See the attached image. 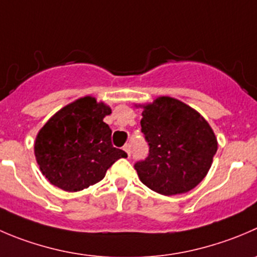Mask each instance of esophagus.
<instances>
[{"instance_id":"34e87169","label":"esophagus","mask_w":257,"mask_h":257,"mask_svg":"<svg viewBox=\"0 0 257 257\" xmlns=\"http://www.w3.org/2000/svg\"><path fill=\"white\" fill-rule=\"evenodd\" d=\"M124 151L126 152L128 157H131V154H132V146H131V144H125V146H124Z\"/></svg>"}]
</instances>
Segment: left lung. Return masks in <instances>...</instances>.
I'll list each match as a JSON object with an SVG mask.
<instances>
[{"label":"left lung","mask_w":257,"mask_h":257,"mask_svg":"<svg viewBox=\"0 0 257 257\" xmlns=\"http://www.w3.org/2000/svg\"><path fill=\"white\" fill-rule=\"evenodd\" d=\"M143 108L141 131L149 151L134 164L139 178L164 196L191 191L205 178L217 152L210 124L195 109L169 96Z\"/></svg>","instance_id":"1"}]
</instances>
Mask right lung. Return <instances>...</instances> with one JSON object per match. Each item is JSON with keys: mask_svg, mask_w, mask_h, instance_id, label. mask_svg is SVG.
Segmentation results:
<instances>
[{"mask_svg": "<svg viewBox=\"0 0 257 257\" xmlns=\"http://www.w3.org/2000/svg\"><path fill=\"white\" fill-rule=\"evenodd\" d=\"M111 113L85 96L57 111L39 132L35 156L50 183L78 192L98 183L126 153L111 144V129L103 119Z\"/></svg>", "mask_w": 257, "mask_h": 257, "instance_id": "right-lung-1", "label": "right lung"}]
</instances>
